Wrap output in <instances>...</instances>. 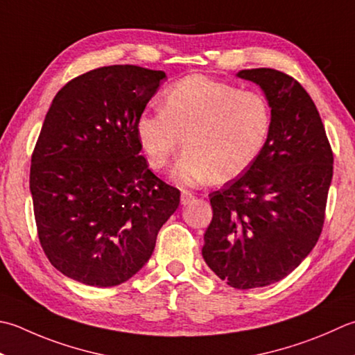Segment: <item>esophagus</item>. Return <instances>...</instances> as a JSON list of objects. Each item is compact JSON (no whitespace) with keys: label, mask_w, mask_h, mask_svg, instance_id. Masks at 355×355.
<instances>
[{"label":"esophagus","mask_w":355,"mask_h":355,"mask_svg":"<svg viewBox=\"0 0 355 355\" xmlns=\"http://www.w3.org/2000/svg\"><path fill=\"white\" fill-rule=\"evenodd\" d=\"M193 198H196V197H193V193L191 191H183V193H182V205L183 206L189 205Z\"/></svg>","instance_id":"34e87169"}]
</instances>
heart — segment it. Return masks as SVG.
I'll return each mask as SVG.
<instances>
[{
	"mask_svg": "<svg viewBox=\"0 0 355 355\" xmlns=\"http://www.w3.org/2000/svg\"><path fill=\"white\" fill-rule=\"evenodd\" d=\"M272 129V109L257 90L205 75H189L166 90L163 109L144 112L137 134L152 168L168 166L186 143L173 169L182 184L227 182L259 159Z\"/></svg>",
	"mask_w": 355,
	"mask_h": 355,
	"instance_id": "heart-1",
	"label": "heart"
}]
</instances>
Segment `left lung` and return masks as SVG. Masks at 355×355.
Wrapping results in <instances>:
<instances>
[{"instance_id": "8db88e82", "label": "left lung", "mask_w": 355, "mask_h": 355, "mask_svg": "<svg viewBox=\"0 0 355 355\" xmlns=\"http://www.w3.org/2000/svg\"><path fill=\"white\" fill-rule=\"evenodd\" d=\"M259 85L272 129L259 159L209 193L203 259L235 289L280 282L320 237L334 155L314 101L293 76L260 67L237 73Z\"/></svg>"}]
</instances>
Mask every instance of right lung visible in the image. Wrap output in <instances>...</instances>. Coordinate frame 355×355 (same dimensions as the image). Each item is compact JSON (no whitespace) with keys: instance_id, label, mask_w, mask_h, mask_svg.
Listing matches in <instances>:
<instances>
[{"instance_id":"right-lung-1","label":"right lung","mask_w":355,"mask_h":355,"mask_svg":"<svg viewBox=\"0 0 355 355\" xmlns=\"http://www.w3.org/2000/svg\"><path fill=\"white\" fill-rule=\"evenodd\" d=\"M163 71L115 64L62 86L35 144L31 192L41 248L61 274L116 286L154 252L180 191L140 155L137 123Z\"/></svg>"}]
</instances>
